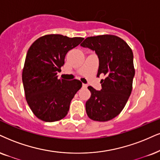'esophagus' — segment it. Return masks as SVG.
Segmentation results:
<instances>
[{
  "label": "esophagus",
  "instance_id": "obj_1",
  "mask_svg": "<svg viewBox=\"0 0 160 160\" xmlns=\"http://www.w3.org/2000/svg\"><path fill=\"white\" fill-rule=\"evenodd\" d=\"M82 88H88V85H87V84H82Z\"/></svg>",
  "mask_w": 160,
  "mask_h": 160
}]
</instances>
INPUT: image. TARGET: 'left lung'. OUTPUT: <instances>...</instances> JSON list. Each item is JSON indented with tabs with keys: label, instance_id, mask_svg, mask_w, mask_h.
<instances>
[{
	"label": "left lung",
	"instance_id": "1",
	"mask_svg": "<svg viewBox=\"0 0 160 160\" xmlns=\"http://www.w3.org/2000/svg\"><path fill=\"white\" fill-rule=\"evenodd\" d=\"M81 46L95 51L99 60L97 76H105L100 82V91L88 88L91 96L86 102L87 114L93 121H109L121 113L131 93L135 75L133 52L123 39L113 35L88 37Z\"/></svg>",
	"mask_w": 160,
	"mask_h": 160
}]
</instances>
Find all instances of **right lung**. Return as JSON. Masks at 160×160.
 Instances as JSON below:
<instances>
[{
	"label": "right lung",
	"instance_id": "1",
	"mask_svg": "<svg viewBox=\"0 0 160 160\" xmlns=\"http://www.w3.org/2000/svg\"><path fill=\"white\" fill-rule=\"evenodd\" d=\"M84 38H69L58 34L41 36L27 51L22 72L25 97L34 115L52 122L67 116L71 100L82 88L79 80L58 79L57 72L64 64L69 50Z\"/></svg>",
	"mask_w": 160,
	"mask_h": 160
}]
</instances>
